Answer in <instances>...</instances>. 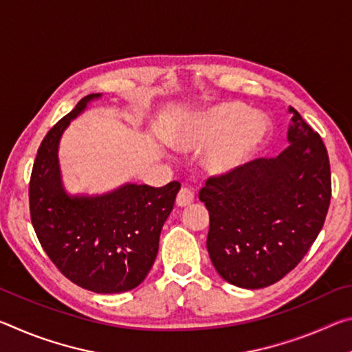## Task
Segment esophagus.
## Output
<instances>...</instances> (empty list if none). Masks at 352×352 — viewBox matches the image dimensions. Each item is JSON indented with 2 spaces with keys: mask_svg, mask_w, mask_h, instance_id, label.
Masks as SVG:
<instances>
[{
  "mask_svg": "<svg viewBox=\"0 0 352 352\" xmlns=\"http://www.w3.org/2000/svg\"><path fill=\"white\" fill-rule=\"evenodd\" d=\"M194 201V190L186 186H183L177 194V205L178 206H188Z\"/></svg>",
  "mask_w": 352,
  "mask_h": 352,
  "instance_id": "esophagus-1",
  "label": "esophagus"
}]
</instances>
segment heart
<instances>
[{
  "label": "heart",
  "instance_id": "b5f03b06",
  "mask_svg": "<svg viewBox=\"0 0 352 352\" xmlns=\"http://www.w3.org/2000/svg\"><path fill=\"white\" fill-rule=\"evenodd\" d=\"M270 124L261 113H248L241 102H222L208 113L197 127L177 135L180 148L195 147L222 136L208 153V168L217 174L231 172L245 164L264 146Z\"/></svg>",
  "mask_w": 352,
  "mask_h": 352
}]
</instances>
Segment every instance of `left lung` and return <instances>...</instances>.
Here are the masks:
<instances>
[{
  "label": "left lung",
  "mask_w": 352,
  "mask_h": 352,
  "mask_svg": "<svg viewBox=\"0 0 352 352\" xmlns=\"http://www.w3.org/2000/svg\"><path fill=\"white\" fill-rule=\"evenodd\" d=\"M276 158L210 177L199 199L210 212L206 248L225 281L262 289L300 264L323 228L331 166L321 136L295 109Z\"/></svg>",
  "instance_id": "obj_1"
}]
</instances>
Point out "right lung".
I'll return each instance as SVG.
<instances>
[{"label": "right lung", "instance_id": "add662e5", "mask_svg": "<svg viewBox=\"0 0 352 352\" xmlns=\"http://www.w3.org/2000/svg\"><path fill=\"white\" fill-rule=\"evenodd\" d=\"M99 96L80 99L41 141L29 182V211L41 247L63 276L96 294H119L135 289L151 272L180 183L126 184L96 197L67 194L58 141L71 119Z\"/></svg>", "mask_w": 352, "mask_h": 352}]
</instances>
